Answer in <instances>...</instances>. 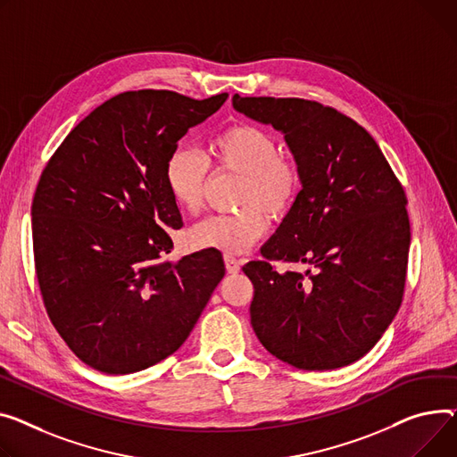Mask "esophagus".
I'll return each mask as SVG.
<instances>
[{
    "instance_id": "esophagus-1",
    "label": "esophagus",
    "mask_w": 457,
    "mask_h": 457,
    "mask_svg": "<svg viewBox=\"0 0 457 457\" xmlns=\"http://www.w3.org/2000/svg\"><path fill=\"white\" fill-rule=\"evenodd\" d=\"M224 262H226V270L229 273H238L240 271V261L233 255H224Z\"/></svg>"
}]
</instances>
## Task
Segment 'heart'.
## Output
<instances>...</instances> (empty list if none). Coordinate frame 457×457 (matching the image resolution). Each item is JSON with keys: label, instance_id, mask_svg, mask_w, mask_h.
Listing matches in <instances>:
<instances>
[{"label": "heart", "instance_id": "b5f03b06", "mask_svg": "<svg viewBox=\"0 0 457 457\" xmlns=\"http://www.w3.org/2000/svg\"><path fill=\"white\" fill-rule=\"evenodd\" d=\"M279 143L261 127L237 123L209 141L207 154L179 145L165 163V186L174 204L186 212L204 205L209 167L240 174L237 205L231 215L209 217L187 231L196 250L242 253L268 231L270 219H283L292 211L301 191V170L279 154Z\"/></svg>", "mask_w": 457, "mask_h": 457}]
</instances>
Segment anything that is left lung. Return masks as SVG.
I'll return each instance as SVG.
<instances>
[{"mask_svg":"<svg viewBox=\"0 0 457 457\" xmlns=\"http://www.w3.org/2000/svg\"><path fill=\"white\" fill-rule=\"evenodd\" d=\"M233 108L285 136L301 191L264 261L242 266L253 283L252 327L268 353L297 370L349 366L380 340L406 283V195L377 141L356 120L305 99L240 97ZM270 260L308 270L278 272Z\"/></svg>","mask_w":457,"mask_h":457,"instance_id":"obj_1","label":"left lung"}]
</instances>
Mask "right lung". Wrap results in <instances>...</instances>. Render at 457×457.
<instances>
[{
  "mask_svg": "<svg viewBox=\"0 0 457 457\" xmlns=\"http://www.w3.org/2000/svg\"><path fill=\"white\" fill-rule=\"evenodd\" d=\"M228 99L127 91L84 117L35 193L33 246L44 305L68 347L106 375L143 371L187 340L226 268L217 252L172 262L179 209L165 163Z\"/></svg>",
  "mask_w": 457,
  "mask_h": 457,
  "instance_id": "right-lung-1",
  "label": "right lung"
}]
</instances>
